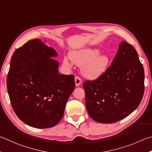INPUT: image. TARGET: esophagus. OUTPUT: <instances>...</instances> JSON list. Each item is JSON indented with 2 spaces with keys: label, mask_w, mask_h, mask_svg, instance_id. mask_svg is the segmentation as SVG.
Returning <instances> with one entry per match:
<instances>
[{
  "label": "esophagus",
  "mask_w": 152,
  "mask_h": 152,
  "mask_svg": "<svg viewBox=\"0 0 152 152\" xmlns=\"http://www.w3.org/2000/svg\"><path fill=\"white\" fill-rule=\"evenodd\" d=\"M75 83L76 86H78L81 83V80L78 78H75Z\"/></svg>",
  "instance_id": "34e87169"
}]
</instances>
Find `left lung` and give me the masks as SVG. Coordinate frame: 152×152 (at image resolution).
<instances>
[{
    "mask_svg": "<svg viewBox=\"0 0 152 152\" xmlns=\"http://www.w3.org/2000/svg\"><path fill=\"white\" fill-rule=\"evenodd\" d=\"M57 56L53 48L37 39L16 49L11 57L8 94L16 115L29 126H56L74 91V76L58 74Z\"/></svg>",
    "mask_w": 152,
    "mask_h": 152,
    "instance_id": "left-lung-1",
    "label": "left lung"
}]
</instances>
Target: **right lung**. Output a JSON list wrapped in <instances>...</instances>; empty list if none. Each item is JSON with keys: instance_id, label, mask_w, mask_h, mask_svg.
Returning <instances> with one entry per match:
<instances>
[{"instance_id": "right-lung-1", "label": "right lung", "mask_w": 152, "mask_h": 152, "mask_svg": "<svg viewBox=\"0 0 152 152\" xmlns=\"http://www.w3.org/2000/svg\"><path fill=\"white\" fill-rule=\"evenodd\" d=\"M95 80L83 83L89 116L102 124L126 118L139 106L144 92V69L135 48L121 41L111 65Z\"/></svg>"}]
</instances>
